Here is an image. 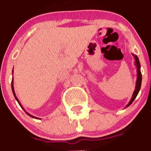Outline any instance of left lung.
I'll return each mask as SVG.
<instances>
[{
  "mask_svg": "<svg viewBox=\"0 0 151 151\" xmlns=\"http://www.w3.org/2000/svg\"><path fill=\"white\" fill-rule=\"evenodd\" d=\"M133 56L134 57L135 64H136L137 69V79L136 87H135V90H134V93H133V96H132V99H131V101H129V104H127L126 107H128L129 106H130V105L132 104V102L134 101L135 98L137 97V96L139 90H140L141 84H142V74H141V71H140V63H139V59H138L137 56L135 55H133Z\"/></svg>",
  "mask_w": 151,
  "mask_h": 151,
  "instance_id": "8db88e82",
  "label": "left lung"
}]
</instances>
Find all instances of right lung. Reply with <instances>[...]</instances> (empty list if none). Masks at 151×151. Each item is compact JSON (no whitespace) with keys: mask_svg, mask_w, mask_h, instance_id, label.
Segmentation results:
<instances>
[{"mask_svg":"<svg viewBox=\"0 0 151 151\" xmlns=\"http://www.w3.org/2000/svg\"><path fill=\"white\" fill-rule=\"evenodd\" d=\"M12 92H13V94H14V97H15V99H16V100L17 101V102L19 103V104L20 105V106H22V105L20 104V103H19V100H18V99L17 98V96H16V95H15V93H14V87H13V80H12ZM22 109H23V108H22ZM24 110H25V109H24ZM27 114H28V115H29V116H30V117H32V118H35L34 116H33V115H30V114L29 113H28V112H26Z\"/></svg>","mask_w":151,"mask_h":151,"instance_id":"obj_1","label":"right lung"}]
</instances>
